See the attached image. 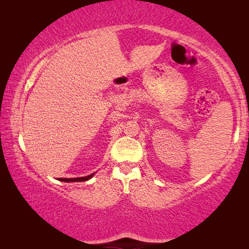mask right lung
I'll use <instances>...</instances> for the list:
<instances>
[{"label":"right lung","mask_w":249,"mask_h":249,"mask_svg":"<svg viewBox=\"0 0 249 249\" xmlns=\"http://www.w3.org/2000/svg\"><path fill=\"white\" fill-rule=\"evenodd\" d=\"M94 174H91L87 177H79V178H59V181H64V182H81V181H87L91 179Z\"/></svg>","instance_id":"right-lung-1"}]
</instances>
